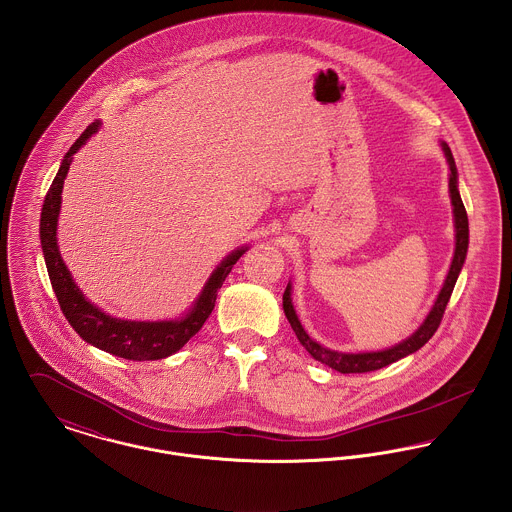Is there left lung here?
<instances>
[{
	"instance_id": "left-lung-1",
	"label": "left lung",
	"mask_w": 512,
	"mask_h": 512,
	"mask_svg": "<svg viewBox=\"0 0 512 512\" xmlns=\"http://www.w3.org/2000/svg\"><path fill=\"white\" fill-rule=\"evenodd\" d=\"M442 145V151L446 155V161H448V167H450V200H452V206H454V228H455V249L454 259H452V265H450V271L446 275V281L440 288V294L432 306V310L428 312V316L424 318V322L418 326L416 332H412L406 340L398 341L397 345L393 347H387V349H379V351H359V353H345V351H336V349H330V347H324L322 343H318L316 340H312L306 330L302 328L298 316H296V310L292 306V298H290V290H292V284H286V290L283 294V310L286 320L290 322L294 334L298 341L304 345V349L320 363L340 371V373H369V371H377V369H383L391 363H395L398 359L418 351L426 341L430 340L440 322H442V316H444V310L450 302V296L454 292L455 281L463 269V263H465V257H467V247H469V222H467V212H465V206L461 202V196H459V188H457V169H455L454 155H452V149L448 147L446 141H440Z\"/></svg>"
}]
</instances>
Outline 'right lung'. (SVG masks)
I'll list each match as a JSON object with an SVG mask.
<instances>
[{"label":"right lung","instance_id":"obj_1","mask_svg":"<svg viewBox=\"0 0 512 512\" xmlns=\"http://www.w3.org/2000/svg\"><path fill=\"white\" fill-rule=\"evenodd\" d=\"M102 121L96 119L86 127V131L76 139V143L64 155L57 176L47 192L43 212H41V247L49 271V279L57 294L62 314L74 332L94 347L108 351L115 357L131 359V361H153L165 359L176 353L186 341L198 334L208 316L216 306V296L226 281L229 271L239 261V257L249 249L247 245L237 247L224 257V261L212 271L210 279L204 284L202 292L196 296L188 312L174 320H157V322H141V320H123L106 314L102 308L92 304L78 284L74 283L68 267L64 265L58 251L57 228L60 204H62V186L68 169L72 165V157L80 151L86 141L98 133Z\"/></svg>","mask_w":512,"mask_h":512}]
</instances>
